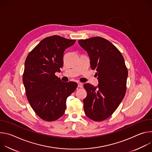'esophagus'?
<instances>
[{"label":"esophagus","instance_id":"obj_1","mask_svg":"<svg viewBox=\"0 0 152 152\" xmlns=\"http://www.w3.org/2000/svg\"><path fill=\"white\" fill-rule=\"evenodd\" d=\"M77 84H78V87L79 88H82V86H83V83H81V82H77Z\"/></svg>","mask_w":152,"mask_h":152}]
</instances>
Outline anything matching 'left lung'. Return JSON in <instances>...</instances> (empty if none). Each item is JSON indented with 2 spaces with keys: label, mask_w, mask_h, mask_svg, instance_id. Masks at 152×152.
I'll return each instance as SVG.
<instances>
[{
  "label": "left lung",
  "mask_w": 152,
  "mask_h": 152,
  "mask_svg": "<svg viewBox=\"0 0 152 152\" xmlns=\"http://www.w3.org/2000/svg\"><path fill=\"white\" fill-rule=\"evenodd\" d=\"M87 52L91 68L96 70L99 85L85 83L87 96L83 100L85 115L95 121L110 117L117 110L126 91L128 75L124 58L119 50L106 39L94 37L79 39Z\"/></svg>",
  "instance_id": "obj_1"
}]
</instances>
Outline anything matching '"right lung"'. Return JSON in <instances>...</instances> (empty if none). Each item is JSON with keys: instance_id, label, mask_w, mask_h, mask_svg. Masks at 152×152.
<instances>
[{"instance_id": "right-lung-1", "label": "right lung", "mask_w": 152, "mask_h": 152, "mask_svg": "<svg viewBox=\"0 0 152 152\" xmlns=\"http://www.w3.org/2000/svg\"><path fill=\"white\" fill-rule=\"evenodd\" d=\"M75 39L53 35L42 39L28 54L25 62L23 82L28 100L42 120L53 121L61 117L66 100L77 83L64 82L56 75L64 64V52Z\"/></svg>"}]
</instances>
